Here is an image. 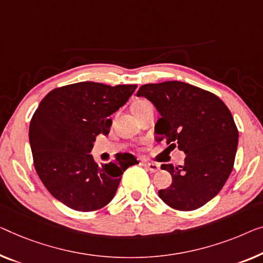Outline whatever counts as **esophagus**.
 <instances>
[{
  "label": "esophagus",
  "mask_w": 263,
  "mask_h": 263,
  "mask_svg": "<svg viewBox=\"0 0 263 263\" xmlns=\"http://www.w3.org/2000/svg\"><path fill=\"white\" fill-rule=\"evenodd\" d=\"M143 165L150 172H157L159 170V165L157 163H143Z\"/></svg>",
  "instance_id": "esophagus-1"
}]
</instances>
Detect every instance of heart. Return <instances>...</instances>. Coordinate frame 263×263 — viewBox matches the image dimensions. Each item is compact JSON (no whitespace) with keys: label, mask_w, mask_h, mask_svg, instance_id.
I'll return each mask as SVG.
<instances>
[{"label":"heart","mask_w":263,"mask_h":263,"mask_svg":"<svg viewBox=\"0 0 263 263\" xmlns=\"http://www.w3.org/2000/svg\"><path fill=\"white\" fill-rule=\"evenodd\" d=\"M151 106H152V104L150 103V101L145 100V99H140L133 104L132 108H133V112H135V115H137V113L142 112V111H144V109H146Z\"/></svg>","instance_id":"1"}]
</instances>
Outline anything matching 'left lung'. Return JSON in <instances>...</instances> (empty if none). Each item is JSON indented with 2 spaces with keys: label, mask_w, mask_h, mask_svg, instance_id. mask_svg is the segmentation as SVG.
<instances>
[{
  "label": "left lung",
  "mask_w": 263,
  "mask_h": 263,
  "mask_svg": "<svg viewBox=\"0 0 263 263\" xmlns=\"http://www.w3.org/2000/svg\"><path fill=\"white\" fill-rule=\"evenodd\" d=\"M137 96L147 98L162 118L155 139L185 152L183 165L163 164L172 183L158 191L176 210L191 211L213 199L232 174L238 131L229 108L214 93L182 81L140 86Z\"/></svg>",
  "instance_id": "8db88e82"
}]
</instances>
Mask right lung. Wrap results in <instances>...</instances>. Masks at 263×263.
<instances>
[{
  "instance_id": "right-lung-1",
  "label": "right lung",
  "mask_w": 263,
  "mask_h": 263,
  "mask_svg": "<svg viewBox=\"0 0 263 263\" xmlns=\"http://www.w3.org/2000/svg\"><path fill=\"white\" fill-rule=\"evenodd\" d=\"M137 85L84 81L54 88L41 100L29 124L36 174L53 197L77 211H96L115 197L124 171L139 162L117 154L98 165L89 155L99 133L108 135L107 117L126 103Z\"/></svg>"
}]
</instances>
